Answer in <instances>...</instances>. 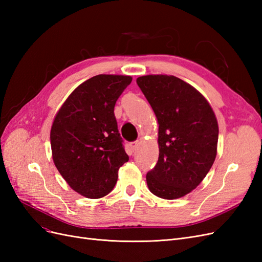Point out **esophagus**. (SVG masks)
Masks as SVG:
<instances>
[{
  "label": "esophagus",
  "mask_w": 262,
  "mask_h": 262,
  "mask_svg": "<svg viewBox=\"0 0 262 262\" xmlns=\"http://www.w3.org/2000/svg\"><path fill=\"white\" fill-rule=\"evenodd\" d=\"M139 145H140V143H139L138 141L137 142H131V143H130V147H131V149L133 150V152H134V150L138 149Z\"/></svg>",
  "instance_id": "1"
}]
</instances>
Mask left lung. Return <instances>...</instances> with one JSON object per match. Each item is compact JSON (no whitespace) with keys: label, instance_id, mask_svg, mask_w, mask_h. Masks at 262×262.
Here are the masks:
<instances>
[{"label":"left lung","instance_id":"8db88e82","mask_svg":"<svg viewBox=\"0 0 262 262\" xmlns=\"http://www.w3.org/2000/svg\"><path fill=\"white\" fill-rule=\"evenodd\" d=\"M137 83L158 123L160 154L146 175L147 187L162 199L185 196L201 184L215 161V114L199 91L173 75H144Z\"/></svg>","mask_w":262,"mask_h":262}]
</instances>
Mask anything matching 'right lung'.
<instances>
[{"label": "right lung", "mask_w": 262, "mask_h": 262, "mask_svg": "<svg viewBox=\"0 0 262 262\" xmlns=\"http://www.w3.org/2000/svg\"><path fill=\"white\" fill-rule=\"evenodd\" d=\"M131 82L128 75L93 76L70 94L53 119V163L67 184L89 199L112 191L119 168L129 161L114 108Z\"/></svg>", "instance_id": "obj_1"}]
</instances>
